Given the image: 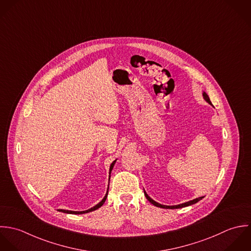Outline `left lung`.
Returning a JSON list of instances; mask_svg holds the SVG:
<instances>
[{
    "label": "left lung",
    "mask_w": 251,
    "mask_h": 251,
    "mask_svg": "<svg viewBox=\"0 0 251 251\" xmlns=\"http://www.w3.org/2000/svg\"><path fill=\"white\" fill-rule=\"evenodd\" d=\"M202 97H203V99L205 100V101H207L209 104H211V101L209 100V97L207 96V94H206L205 92H203V93H202ZM145 195H146L147 199L150 201L152 204H154V205H156V206H158V207L170 208V209H174V208H180V207L188 206V205H191V204H193V203H196L197 201H199L201 200V199L203 198V197H199V198H196V199H194V200L189 201H186V202H183V203H180V204H176V205H165V204H161V203H159V202H157V201L152 200L151 197L147 194V192H146V191H145Z\"/></svg>",
    "instance_id": "1"
}]
</instances>
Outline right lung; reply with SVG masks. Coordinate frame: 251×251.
<instances>
[{
  "label": "right lung",
  "instance_id": "right-lung-1",
  "mask_svg": "<svg viewBox=\"0 0 251 251\" xmlns=\"http://www.w3.org/2000/svg\"><path fill=\"white\" fill-rule=\"evenodd\" d=\"M115 162H116V160L113 161V162L111 163L110 167H109V175H110V173H111V170H112V168H113ZM107 192H108V187H107V191H106V194H105V196L103 197V199L100 201L99 203H97L95 206H93V207H91V208H89V209H87V210H83V211H74V210H67V209H58V210L64 212V213H70V214H82V213H87V212L96 210V209H98L99 207H100V206L103 204V202L105 201V199H106V197H107Z\"/></svg>",
  "mask_w": 251,
  "mask_h": 251
}]
</instances>
